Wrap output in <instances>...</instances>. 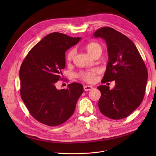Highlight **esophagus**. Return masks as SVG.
Returning <instances> with one entry per match:
<instances>
[{
    "mask_svg": "<svg viewBox=\"0 0 156 156\" xmlns=\"http://www.w3.org/2000/svg\"><path fill=\"white\" fill-rule=\"evenodd\" d=\"M94 88V87L92 86H90V85H85L83 87V89L85 91H89V90H91Z\"/></svg>",
    "mask_w": 156,
    "mask_h": 156,
    "instance_id": "esophagus-1",
    "label": "esophagus"
}]
</instances>
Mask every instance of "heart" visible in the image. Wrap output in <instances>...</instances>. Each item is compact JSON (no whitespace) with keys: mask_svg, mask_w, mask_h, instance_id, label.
Listing matches in <instances>:
<instances>
[{"mask_svg":"<svg viewBox=\"0 0 156 156\" xmlns=\"http://www.w3.org/2000/svg\"><path fill=\"white\" fill-rule=\"evenodd\" d=\"M85 47H86L87 51L88 52L90 55H91L94 53L99 51H102V47L101 45L97 42L88 43ZM76 52L75 48L71 49V50L68 51V52L67 53L66 60L68 62L71 61L74 59V57H75L76 55ZM97 72H98V69L96 68H94L88 71L81 72L78 74V76L80 79L87 81V82L93 83L96 80V75Z\"/></svg>","mask_w":156,"mask_h":156,"instance_id":"b5f03b06","label":"heart"}]
</instances>
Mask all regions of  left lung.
<instances>
[{
	"label": "left lung",
	"mask_w": 156,
	"mask_h": 156,
	"mask_svg": "<svg viewBox=\"0 0 156 156\" xmlns=\"http://www.w3.org/2000/svg\"><path fill=\"white\" fill-rule=\"evenodd\" d=\"M94 37L105 40L109 61L102 83L115 80L112 90L97 87L101 93L98 105L104 116L113 119L126 118L142 103L148 79L145 64L133 42L111 27H102Z\"/></svg>",
	"instance_id": "8db88e82"
}]
</instances>
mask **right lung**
Wrapping results in <instances>:
<instances>
[{"label": "right lung", "mask_w": 156, "mask_h": 156, "mask_svg": "<svg viewBox=\"0 0 156 156\" xmlns=\"http://www.w3.org/2000/svg\"><path fill=\"white\" fill-rule=\"evenodd\" d=\"M81 37H71L58 32L47 35L33 47L20 69V94L31 115L41 123L57 126L73 114L83 92L78 83L57 90L55 83L62 80L65 52L78 44Z\"/></svg>", "instance_id": "add662e5"}]
</instances>
